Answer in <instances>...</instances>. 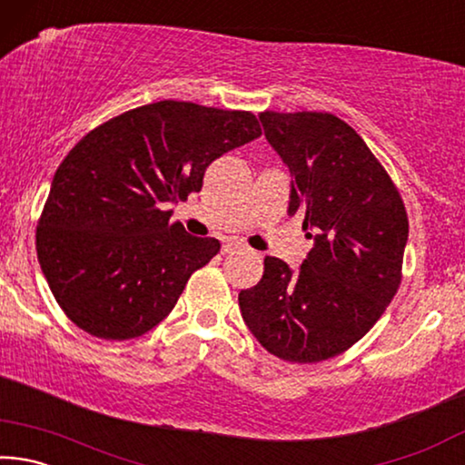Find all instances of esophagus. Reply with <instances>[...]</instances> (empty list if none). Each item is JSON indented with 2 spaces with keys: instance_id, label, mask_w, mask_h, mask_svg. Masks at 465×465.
Wrapping results in <instances>:
<instances>
[{
  "instance_id": "obj_1",
  "label": "esophagus",
  "mask_w": 465,
  "mask_h": 465,
  "mask_svg": "<svg viewBox=\"0 0 465 465\" xmlns=\"http://www.w3.org/2000/svg\"><path fill=\"white\" fill-rule=\"evenodd\" d=\"M242 250V243L240 242H225L222 246V252L223 254H232V252H238Z\"/></svg>"
}]
</instances>
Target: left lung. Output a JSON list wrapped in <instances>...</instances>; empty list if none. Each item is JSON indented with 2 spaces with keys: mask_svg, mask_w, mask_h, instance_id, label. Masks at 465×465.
Wrapping results in <instances>:
<instances>
[{
  "mask_svg": "<svg viewBox=\"0 0 465 465\" xmlns=\"http://www.w3.org/2000/svg\"><path fill=\"white\" fill-rule=\"evenodd\" d=\"M261 123L291 170L289 215L313 248L293 272L264 258L238 295L242 318L271 355L318 363L373 328L402 282L408 215L398 186L357 131L330 113H274Z\"/></svg>",
  "mask_w": 465,
  "mask_h": 465,
  "instance_id": "left-lung-1",
  "label": "left lung"
}]
</instances>
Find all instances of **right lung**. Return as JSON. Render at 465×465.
Here are the masks:
<instances>
[{
	"label": "right lung",
	"instance_id": "1",
	"mask_svg": "<svg viewBox=\"0 0 465 465\" xmlns=\"http://www.w3.org/2000/svg\"><path fill=\"white\" fill-rule=\"evenodd\" d=\"M261 135L248 110L160 100L77 141L36 225L38 262L65 316L104 341L160 324L219 252L215 238L172 223L166 207L199 193L219 155Z\"/></svg>",
	"mask_w": 465,
	"mask_h": 465
}]
</instances>
